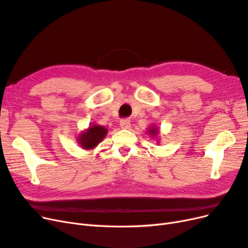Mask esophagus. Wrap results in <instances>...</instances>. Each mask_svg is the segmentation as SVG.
I'll return each mask as SVG.
<instances>
[{
	"label": "esophagus",
	"instance_id": "obj_1",
	"mask_svg": "<svg viewBox=\"0 0 248 248\" xmlns=\"http://www.w3.org/2000/svg\"><path fill=\"white\" fill-rule=\"evenodd\" d=\"M120 127H121L122 129H129L130 128V120L122 119L121 121H120Z\"/></svg>",
	"mask_w": 248,
	"mask_h": 248
}]
</instances>
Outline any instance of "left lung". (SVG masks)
Returning <instances> with one entry per match:
<instances>
[{"instance_id": "obj_1", "label": "left lung", "mask_w": 248, "mask_h": 248, "mask_svg": "<svg viewBox=\"0 0 248 248\" xmlns=\"http://www.w3.org/2000/svg\"><path fill=\"white\" fill-rule=\"evenodd\" d=\"M147 133H148L149 136L151 137L152 139H155V138H157V136H158L159 129L157 128V127H156L155 125H152V126H150L149 128L147 129ZM157 141H158V140H157Z\"/></svg>"}]
</instances>
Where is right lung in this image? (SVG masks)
<instances>
[{"label":"right lung","mask_w":248,"mask_h":248,"mask_svg":"<svg viewBox=\"0 0 248 248\" xmlns=\"http://www.w3.org/2000/svg\"><path fill=\"white\" fill-rule=\"evenodd\" d=\"M108 129L98 124H91L86 130L79 133L78 142L85 150H93L107 137Z\"/></svg>","instance_id":"right-lung-1"}]
</instances>
